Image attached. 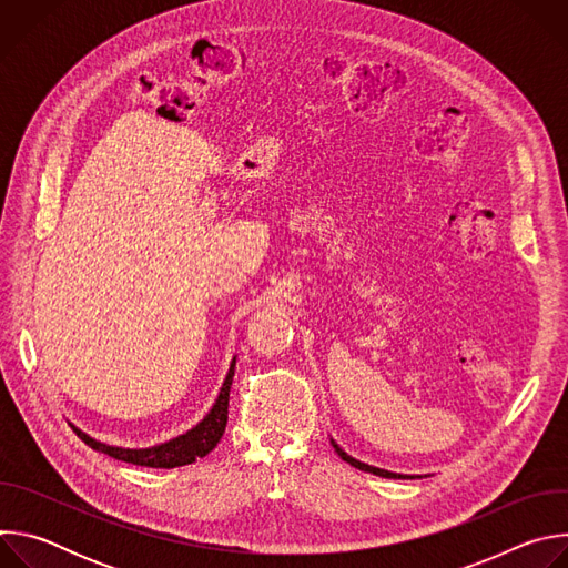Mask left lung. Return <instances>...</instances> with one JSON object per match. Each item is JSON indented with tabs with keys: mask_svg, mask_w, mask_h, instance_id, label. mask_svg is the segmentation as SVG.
<instances>
[{
	"mask_svg": "<svg viewBox=\"0 0 568 568\" xmlns=\"http://www.w3.org/2000/svg\"><path fill=\"white\" fill-rule=\"evenodd\" d=\"M331 443H333V447H335V452L346 460V463H351L353 467H357V469H362V471H371V474H375V476H382V478H416V476H412V474H397V471H388V469H382V467H375V465H368V463H362V460H357V458H353L351 454H346L333 438H331Z\"/></svg>",
	"mask_w": 568,
	"mask_h": 568,
	"instance_id": "1",
	"label": "left lung"
}]
</instances>
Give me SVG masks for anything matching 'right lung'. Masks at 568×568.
<instances>
[{
	"instance_id": "obj_1",
	"label": "right lung",
	"mask_w": 568,
	"mask_h": 568,
	"mask_svg": "<svg viewBox=\"0 0 568 568\" xmlns=\"http://www.w3.org/2000/svg\"><path fill=\"white\" fill-rule=\"evenodd\" d=\"M233 373H235V357L229 364V373L222 382V388L213 402L211 412L186 434L171 438L166 443H159L152 447H141V449H130V447H114L108 443H101L97 438H92L90 434L80 432L75 425H71V429L75 432V436L83 440L85 445H90L92 449L108 454L116 460L123 463H132V465H141V467H182V465H191L197 458H204L222 438L224 427H226V418H229V390H231V382H233Z\"/></svg>"
}]
</instances>
